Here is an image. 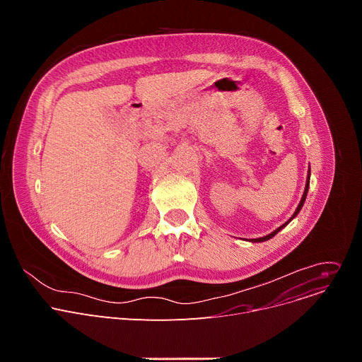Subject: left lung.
<instances>
[{"label": "left lung", "instance_id": "left-lung-1", "mask_svg": "<svg viewBox=\"0 0 362 362\" xmlns=\"http://www.w3.org/2000/svg\"><path fill=\"white\" fill-rule=\"evenodd\" d=\"M309 175H311V172L308 173V180H306V186H305V192H303V196H302V199H300V202H299V204H298V208H296V211H295L293 216H292V218H291L288 222H285L282 226H279L276 230H274L272 233H269V235H267V236H264V238L252 239V242H264V240H268V239H271L272 236H275V235H276V233H278V232H279L282 228H285V226H286V225H288V223H289V222H291V221H292V219H293V218H295V216L299 214V211L302 209V206H303V202H305V199H306V194H308V187H309Z\"/></svg>", "mask_w": 362, "mask_h": 362}]
</instances>
